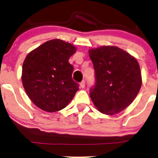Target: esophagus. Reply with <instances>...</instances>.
Instances as JSON below:
<instances>
[{"instance_id": "34e87169", "label": "esophagus", "mask_w": 158, "mask_h": 158, "mask_svg": "<svg viewBox=\"0 0 158 158\" xmlns=\"http://www.w3.org/2000/svg\"><path fill=\"white\" fill-rule=\"evenodd\" d=\"M85 81H82V82H80V87L82 89H83V88H85Z\"/></svg>"}]
</instances>
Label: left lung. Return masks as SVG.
<instances>
[{
  "label": "left lung",
  "mask_w": 158,
  "mask_h": 158,
  "mask_svg": "<svg viewBox=\"0 0 158 158\" xmlns=\"http://www.w3.org/2000/svg\"><path fill=\"white\" fill-rule=\"evenodd\" d=\"M95 69V82L90 97L100 112L114 114L134 101L141 89V73L135 57L114 46L89 51Z\"/></svg>",
  "instance_id": "8db88e82"
}]
</instances>
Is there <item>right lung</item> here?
<instances>
[{
	"mask_svg": "<svg viewBox=\"0 0 158 158\" xmlns=\"http://www.w3.org/2000/svg\"><path fill=\"white\" fill-rule=\"evenodd\" d=\"M76 48L59 39L44 43L28 53L22 68V82L35 106L47 112L67 106L79 90L69 59Z\"/></svg>",
	"mask_w": 158,
	"mask_h": 158,
	"instance_id": "right-lung-1",
	"label": "right lung"
}]
</instances>
